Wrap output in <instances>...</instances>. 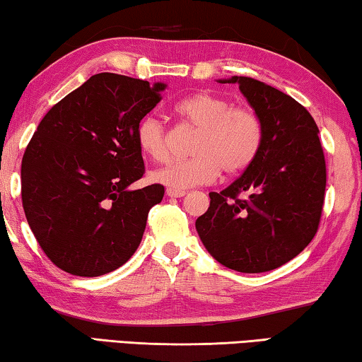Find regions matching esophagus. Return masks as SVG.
<instances>
[{"label": "esophagus", "instance_id": "esophagus-1", "mask_svg": "<svg viewBox=\"0 0 362 362\" xmlns=\"http://www.w3.org/2000/svg\"><path fill=\"white\" fill-rule=\"evenodd\" d=\"M167 195L168 197H185L186 191H177V189H167Z\"/></svg>", "mask_w": 362, "mask_h": 362}]
</instances>
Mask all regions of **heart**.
Masks as SVG:
<instances>
[{"mask_svg":"<svg viewBox=\"0 0 362 362\" xmlns=\"http://www.w3.org/2000/svg\"><path fill=\"white\" fill-rule=\"evenodd\" d=\"M175 112L197 128L189 160H175L152 173V180L170 189L209 185L216 175H239L257 158L263 142L262 118L253 109L234 107L233 100L210 91L181 99ZM138 146L157 162L167 160L168 129L158 118L147 115L136 128Z\"/></svg>","mask_w":362,"mask_h":362,"instance_id":"heart-1","label":"heart"}]
</instances>
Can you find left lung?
I'll list each match as a JSON object with an SVG mask.
<instances>
[{"instance_id": "obj_1", "label": "left lung", "mask_w": 362, "mask_h": 362, "mask_svg": "<svg viewBox=\"0 0 362 362\" xmlns=\"http://www.w3.org/2000/svg\"><path fill=\"white\" fill-rule=\"evenodd\" d=\"M263 123L257 158L233 185L210 192L197 218L200 240L216 262L264 272L297 257L316 235L325 195L319 129L303 105L250 76H233ZM221 81V83H224Z\"/></svg>"}]
</instances>
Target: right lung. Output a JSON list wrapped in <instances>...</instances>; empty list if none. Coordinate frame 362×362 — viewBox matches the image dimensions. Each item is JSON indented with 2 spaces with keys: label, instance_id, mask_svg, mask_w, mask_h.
<instances>
[{
  "label": "right lung",
  "instance_id": "add662e5",
  "mask_svg": "<svg viewBox=\"0 0 362 362\" xmlns=\"http://www.w3.org/2000/svg\"><path fill=\"white\" fill-rule=\"evenodd\" d=\"M163 90V83L93 75L52 105L28 142L23 211L41 250L69 274H107L139 247L165 187L128 189L146 171L136 128Z\"/></svg>",
  "mask_w": 362,
  "mask_h": 362
}]
</instances>
